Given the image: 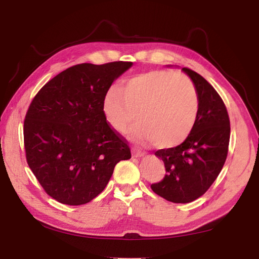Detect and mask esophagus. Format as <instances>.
I'll use <instances>...</instances> for the list:
<instances>
[{"instance_id":"obj_1","label":"esophagus","mask_w":259,"mask_h":259,"mask_svg":"<svg viewBox=\"0 0 259 259\" xmlns=\"http://www.w3.org/2000/svg\"><path fill=\"white\" fill-rule=\"evenodd\" d=\"M133 155L136 157H140L144 155V152H142L140 150H137V148H134L133 150Z\"/></svg>"}]
</instances>
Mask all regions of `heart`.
I'll list each match as a JSON object with an SVG mask.
<instances>
[{
    "label": "heart",
    "instance_id": "1",
    "mask_svg": "<svg viewBox=\"0 0 259 259\" xmlns=\"http://www.w3.org/2000/svg\"><path fill=\"white\" fill-rule=\"evenodd\" d=\"M199 97L193 83L174 71H152L130 77L103 99V113L117 133L128 130L137 115L134 136L160 148L185 142L194 128Z\"/></svg>",
    "mask_w": 259,
    "mask_h": 259
}]
</instances>
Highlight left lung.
<instances>
[{"label":"left lung","mask_w":259,"mask_h":259,"mask_svg":"<svg viewBox=\"0 0 259 259\" xmlns=\"http://www.w3.org/2000/svg\"><path fill=\"white\" fill-rule=\"evenodd\" d=\"M183 71L198 93V117L185 142L155 152L163 161L165 176L151 185L153 192L174 203L192 202L209 190L226 161L231 134L229 113L221 96L200 74L187 67Z\"/></svg>","instance_id":"left-lung-1"}]
</instances>
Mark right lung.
<instances>
[{"mask_svg": "<svg viewBox=\"0 0 259 259\" xmlns=\"http://www.w3.org/2000/svg\"><path fill=\"white\" fill-rule=\"evenodd\" d=\"M131 65H75L46 83L30 103L24 121L26 160L58 202H90L106 187L117 162L131 157L126 139L103 113L105 95Z\"/></svg>", "mask_w": 259, "mask_h": 259, "instance_id": "obj_1", "label": "right lung"}]
</instances>
